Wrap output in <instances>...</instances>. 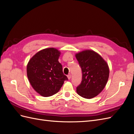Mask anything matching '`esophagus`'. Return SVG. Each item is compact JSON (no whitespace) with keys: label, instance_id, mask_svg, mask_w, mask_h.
I'll use <instances>...</instances> for the list:
<instances>
[{"label":"esophagus","instance_id":"34e87169","mask_svg":"<svg viewBox=\"0 0 134 134\" xmlns=\"http://www.w3.org/2000/svg\"><path fill=\"white\" fill-rule=\"evenodd\" d=\"M68 79H71V74H69L68 76Z\"/></svg>","mask_w":134,"mask_h":134}]
</instances>
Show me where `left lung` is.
I'll return each instance as SVG.
<instances>
[{
    "instance_id": "obj_1",
    "label": "left lung",
    "mask_w": 134,
    "mask_h": 134,
    "mask_svg": "<svg viewBox=\"0 0 134 134\" xmlns=\"http://www.w3.org/2000/svg\"><path fill=\"white\" fill-rule=\"evenodd\" d=\"M82 69V79L76 87L78 94L87 99L98 95L106 86L109 77L108 64L101 56L92 50L75 55Z\"/></svg>"
}]
</instances>
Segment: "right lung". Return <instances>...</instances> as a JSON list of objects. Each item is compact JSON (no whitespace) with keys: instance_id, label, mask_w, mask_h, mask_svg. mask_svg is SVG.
<instances>
[{"instance_id":"add662e5","label":"right lung","mask_w":134,"mask_h":134,"mask_svg":"<svg viewBox=\"0 0 134 134\" xmlns=\"http://www.w3.org/2000/svg\"><path fill=\"white\" fill-rule=\"evenodd\" d=\"M60 52L55 48H48L36 53L27 66L28 79L34 90L43 97L58 93L67 76L58 61Z\"/></svg>"}]
</instances>
